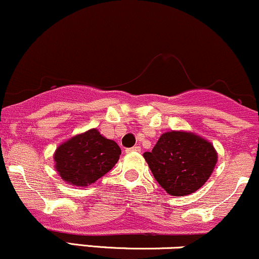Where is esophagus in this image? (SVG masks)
I'll return each mask as SVG.
<instances>
[{
    "instance_id": "obj_1",
    "label": "esophagus",
    "mask_w": 259,
    "mask_h": 259,
    "mask_svg": "<svg viewBox=\"0 0 259 259\" xmlns=\"http://www.w3.org/2000/svg\"><path fill=\"white\" fill-rule=\"evenodd\" d=\"M141 151V147L140 146H134V147H130L126 150V153H133V152H140Z\"/></svg>"
}]
</instances>
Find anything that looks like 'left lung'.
<instances>
[{
    "mask_svg": "<svg viewBox=\"0 0 259 259\" xmlns=\"http://www.w3.org/2000/svg\"><path fill=\"white\" fill-rule=\"evenodd\" d=\"M144 157L154 179L171 196L197 191L209 179L218 160L209 141L186 132L162 134L153 150Z\"/></svg>",
    "mask_w": 259,
    "mask_h": 259,
    "instance_id": "obj_1",
    "label": "left lung"
}]
</instances>
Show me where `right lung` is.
<instances>
[{
  "label": "right lung",
  "mask_w": 259,
  "mask_h": 259,
  "mask_svg": "<svg viewBox=\"0 0 259 259\" xmlns=\"http://www.w3.org/2000/svg\"><path fill=\"white\" fill-rule=\"evenodd\" d=\"M120 153L117 142L90 129L59 145L53 158L56 170L65 183L85 187L108 173Z\"/></svg>",
  "instance_id": "obj_1"
}]
</instances>
